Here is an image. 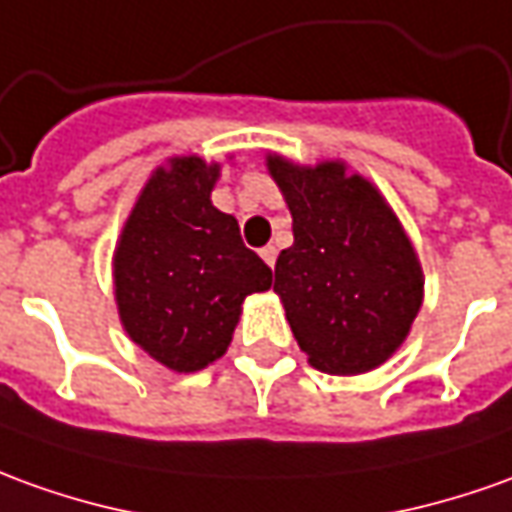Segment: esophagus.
Masks as SVG:
<instances>
[{
    "mask_svg": "<svg viewBox=\"0 0 512 512\" xmlns=\"http://www.w3.org/2000/svg\"><path fill=\"white\" fill-rule=\"evenodd\" d=\"M259 253H262V259L267 264H270V267H276V256H278L276 245H264V248L259 250Z\"/></svg>",
    "mask_w": 512,
    "mask_h": 512,
    "instance_id": "obj_1",
    "label": "esophagus"
}]
</instances>
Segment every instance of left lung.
<instances>
[{
    "label": "left lung",
    "instance_id": "1",
    "mask_svg": "<svg viewBox=\"0 0 512 512\" xmlns=\"http://www.w3.org/2000/svg\"><path fill=\"white\" fill-rule=\"evenodd\" d=\"M267 164L287 197L295 236L278 253L273 290L301 351L334 376L382 365L404 343L424 295L421 267L396 214L337 161L315 169L284 158Z\"/></svg>",
    "mask_w": 512,
    "mask_h": 512
}]
</instances>
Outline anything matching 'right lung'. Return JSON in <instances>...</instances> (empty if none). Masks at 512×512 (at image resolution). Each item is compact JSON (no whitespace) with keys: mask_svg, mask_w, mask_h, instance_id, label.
I'll return each instance as SVG.
<instances>
[{"mask_svg":"<svg viewBox=\"0 0 512 512\" xmlns=\"http://www.w3.org/2000/svg\"><path fill=\"white\" fill-rule=\"evenodd\" d=\"M217 175L200 158L155 169L116 248L119 317L133 343L178 373L220 359L242 301L273 284L234 217L211 206Z\"/></svg>","mask_w":512,"mask_h":512,"instance_id":"obj_1","label":"right lung"}]
</instances>
